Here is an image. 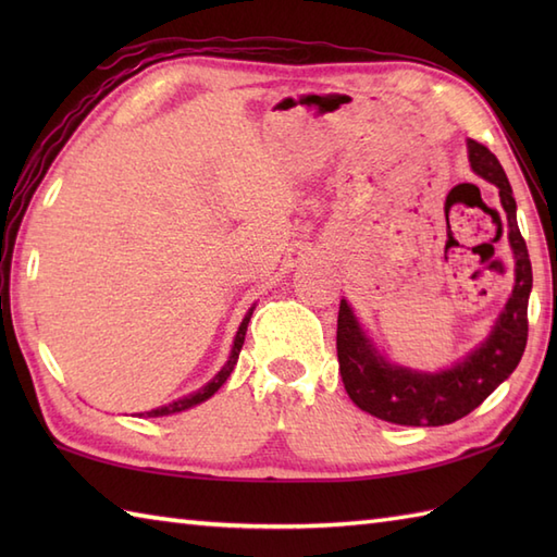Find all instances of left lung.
<instances>
[{"instance_id":"obj_1","label":"left lung","mask_w":557,"mask_h":557,"mask_svg":"<svg viewBox=\"0 0 557 557\" xmlns=\"http://www.w3.org/2000/svg\"><path fill=\"white\" fill-rule=\"evenodd\" d=\"M469 162L483 180L498 186L500 206L507 220V239L515 253V287L491 335L441 373L411 371L385 361L373 342L366 337L349 304L339 301L337 315V361L347 395L371 417L399 425H445L474 411L495 387L510 377L522 359L529 335L531 260L527 242L517 224V203L498 158L467 140ZM503 232V222H500Z\"/></svg>"}]
</instances>
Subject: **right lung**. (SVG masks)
I'll return each mask as SVG.
<instances>
[{
	"label": "right lung",
	"mask_w": 557,
	"mask_h": 557,
	"mask_svg": "<svg viewBox=\"0 0 557 557\" xmlns=\"http://www.w3.org/2000/svg\"><path fill=\"white\" fill-rule=\"evenodd\" d=\"M253 309H256V306H253ZM253 309H248V313L244 315V321H242L239 330H236L234 347H232V354H230L227 363L222 366V371H220L215 377H212V381H210L208 385L200 387L198 393H194V395H186V397H182V399L170 401V405H164V407H158V409H150V411H146V413H140V417H148V419H150V417H170V413H180V411L191 409V407L200 405V401H206V399H210L212 395H215L218 389L224 385V381H227V377H230V373L234 371L236 359H239V351H242V347H244V337H246V327H248V321H251Z\"/></svg>",
	"instance_id": "1"
}]
</instances>
